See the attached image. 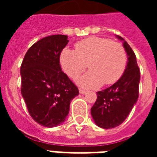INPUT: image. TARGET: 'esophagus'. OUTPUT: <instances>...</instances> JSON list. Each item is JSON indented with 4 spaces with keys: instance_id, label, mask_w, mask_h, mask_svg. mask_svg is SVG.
<instances>
[{
    "instance_id": "esophagus-1",
    "label": "esophagus",
    "mask_w": 157,
    "mask_h": 157,
    "mask_svg": "<svg viewBox=\"0 0 157 157\" xmlns=\"http://www.w3.org/2000/svg\"><path fill=\"white\" fill-rule=\"evenodd\" d=\"M79 92H80V94H86V91L84 90H81V89H80V90H79Z\"/></svg>"
}]
</instances>
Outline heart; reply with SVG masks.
<instances>
[{
	"instance_id": "b5f03b06",
	"label": "heart",
	"mask_w": 157,
	"mask_h": 157,
	"mask_svg": "<svg viewBox=\"0 0 157 157\" xmlns=\"http://www.w3.org/2000/svg\"><path fill=\"white\" fill-rule=\"evenodd\" d=\"M76 50L65 48L60 55V63L65 73L72 79L78 77L87 67L90 71L78 79V84L88 89L102 84L112 85L124 73L127 54L121 44L108 38L91 36L79 41Z\"/></svg>"
}]
</instances>
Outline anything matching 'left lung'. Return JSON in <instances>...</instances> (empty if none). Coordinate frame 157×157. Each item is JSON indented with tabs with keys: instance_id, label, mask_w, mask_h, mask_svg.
I'll use <instances>...</instances> for the list:
<instances>
[{
	"instance_id": "left-lung-1",
	"label": "left lung",
	"mask_w": 157,
	"mask_h": 157,
	"mask_svg": "<svg viewBox=\"0 0 157 157\" xmlns=\"http://www.w3.org/2000/svg\"><path fill=\"white\" fill-rule=\"evenodd\" d=\"M123 40L128 62L124 73L115 84L97 92V100L91 107V115L98 126L112 129L118 126L126 119L139 98L140 71L136 56L129 44Z\"/></svg>"
}]
</instances>
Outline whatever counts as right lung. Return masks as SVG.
<instances>
[{
	"mask_svg": "<svg viewBox=\"0 0 157 157\" xmlns=\"http://www.w3.org/2000/svg\"><path fill=\"white\" fill-rule=\"evenodd\" d=\"M66 35H53L33 44L20 68L21 94L33 119L45 127L65 121L70 103L79 90L62 71L59 58L67 45Z\"/></svg>",
	"mask_w": 157,
	"mask_h": 157,
	"instance_id": "obj_1",
	"label": "right lung"
}]
</instances>
